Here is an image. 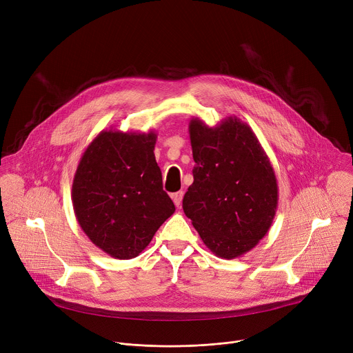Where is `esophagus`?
<instances>
[{"instance_id":"obj_1","label":"esophagus","mask_w":353,"mask_h":353,"mask_svg":"<svg viewBox=\"0 0 353 353\" xmlns=\"http://www.w3.org/2000/svg\"><path fill=\"white\" fill-rule=\"evenodd\" d=\"M183 195H184V192H183V191H177V192L172 194V199H173V203H174V205H176V207H180V205H181Z\"/></svg>"}]
</instances>
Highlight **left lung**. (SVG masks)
I'll use <instances>...</instances> for the list:
<instances>
[{"label":"left lung","instance_id":"8db88e82","mask_svg":"<svg viewBox=\"0 0 353 353\" xmlns=\"http://www.w3.org/2000/svg\"><path fill=\"white\" fill-rule=\"evenodd\" d=\"M194 183L183 211L216 257L233 260L254 248L278 208V183L259 138L237 117L215 127L188 124Z\"/></svg>","mask_w":353,"mask_h":353}]
</instances>
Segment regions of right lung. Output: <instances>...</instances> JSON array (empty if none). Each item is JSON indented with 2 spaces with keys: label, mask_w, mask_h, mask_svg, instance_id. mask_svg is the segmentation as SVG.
I'll use <instances>...</instances> for the list:
<instances>
[{
  "label": "right lung",
  "mask_w": 353,
  "mask_h": 353,
  "mask_svg": "<svg viewBox=\"0 0 353 353\" xmlns=\"http://www.w3.org/2000/svg\"><path fill=\"white\" fill-rule=\"evenodd\" d=\"M157 132L103 130L88 145L72 181L77 221L106 254L130 260L176 211L155 159Z\"/></svg>",
  "instance_id": "right-lung-1"
}]
</instances>
